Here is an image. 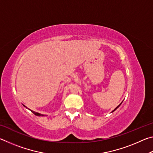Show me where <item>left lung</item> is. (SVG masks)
Returning <instances> with one entry per match:
<instances>
[{
	"mask_svg": "<svg viewBox=\"0 0 153 153\" xmlns=\"http://www.w3.org/2000/svg\"><path fill=\"white\" fill-rule=\"evenodd\" d=\"M122 102H123V101H122V102H121L120 103V105H119L117 106V107H116V108H115V109H114V110H113V111H112V112H111V113H113V112H114V111H115L116 109H117V108H119V107H120V105H121V103H122Z\"/></svg>",
	"mask_w": 153,
	"mask_h": 153,
	"instance_id": "obj_1",
	"label": "left lung"
}]
</instances>
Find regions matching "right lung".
<instances>
[{
	"label": "right lung",
	"instance_id": "right-lung-1",
	"mask_svg": "<svg viewBox=\"0 0 153 153\" xmlns=\"http://www.w3.org/2000/svg\"><path fill=\"white\" fill-rule=\"evenodd\" d=\"M24 107H25V108H27V107H25V105H24ZM28 109L29 110H30L31 111H32V112L35 115H37V116H45V115H43V114H41V113H37V112H35V111H32V110H31V109H30V108H28Z\"/></svg>",
	"mask_w": 153,
	"mask_h": 153
}]
</instances>
